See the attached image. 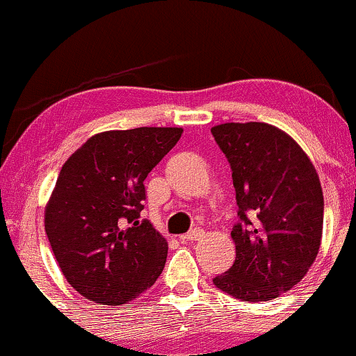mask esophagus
<instances>
[{"label":"esophagus","mask_w":356,"mask_h":356,"mask_svg":"<svg viewBox=\"0 0 356 356\" xmlns=\"http://www.w3.org/2000/svg\"><path fill=\"white\" fill-rule=\"evenodd\" d=\"M202 235H204L202 229H193V232L187 233V235H182L181 241H196L199 238H202Z\"/></svg>","instance_id":"1"}]
</instances>
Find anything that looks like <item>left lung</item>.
<instances>
[{"label": "left lung", "mask_w": 356, "mask_h": 356, "mask_svg": "<svg viewBox=\"0 0 356 356\" xmlns=\"http://www.w3.org/2000/svg\"><path fill=\"white\" fill-rule=\"evenodd\" d=\"M211 134L232 165L240 218L232 232L236 259L213 282L247 302L272 300L299 284L318 257V172L292 136L268 123H222Z\"/></svg>", "instance_id": "left-lung-1"}]
</instances>
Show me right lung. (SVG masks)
Here are the masks:
<instances>
[{
	"label": "right lung",
	"instance_id": "add662e5",
	"mask_svg": "<svg viewBox=\"0 0 356 356\" xmlns=\"http://www.w3.org/2000/svg\"><path fill=\"white\" fill-rule=\"evenodd\" d=\"M182 128L142 127L97 134L62 165L45 208V233L67 282L106 306L150 289L167 245L140 221L143 181L179 142Z\"/></svg>",
	"mask_w": 356,
	"mask_h": 356
}]
</instances>
